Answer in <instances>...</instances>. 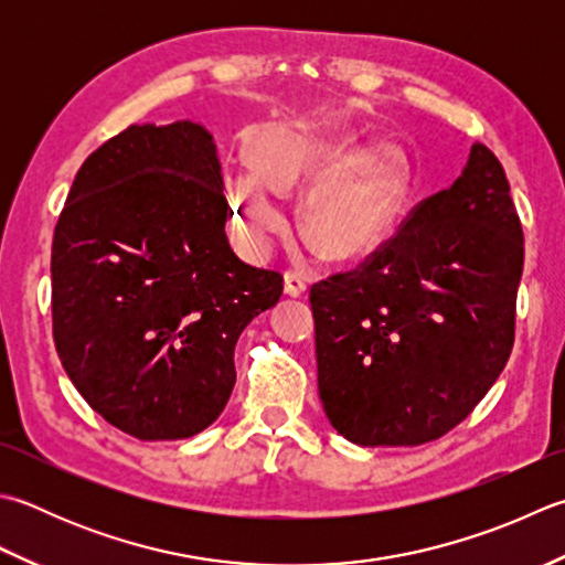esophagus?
<instances>
[{
	"mask_svg": "<svg viewBox=\"0 0 565 565\" xmlns=\"http://www.w3.org/2000/svg\"><path fill=\"white\" fill-rule=\"evenodd\" d=\"M306 291H308V281L303 279L301 274H296V271H286L284 274V294L286 296L298 298V296H303Z\"/></svg>",
	"mask_w": 565,
	"mask_h": 565,
	"instance_id": "esophagus-1",
	"label": "esophagus"
}]
</instances>
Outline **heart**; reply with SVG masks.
I'll return each mask as SVG.
<instances>
[{
  "mask_svg": "<svg viewBox=\"0 0 565 565\" xmlns=\"http://www.w3.org/2000/svg\"><path fill=\"white\" fill-rule=\"evenodd\" d=\"M350 125H271L247 143L252 171L230 179L232 223L249 252L264 257L289 235L291 220L276 195L306 193L303 220L313 245L330 259H360L392 235L406 198L399 143L358 147Z\"/></svg>",
  "mask_w": 565,
  "mask_h": 565,
  "instance_id": "obj_1",
  "label": "heart"
}]
</instances>
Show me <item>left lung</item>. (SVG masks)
<instances>
[{"instance_id": "left-lung-1", "label": "left lung", "mask_w": 565, "mask_h": 565, "mask_svg": "<svg viewBox=\"0 0 565 565\" xmlns=\"http://www.w3.org/2000/svg\"><path fill=\"white\" fill-rule=\"evenodd\" d=\"M524 235L494 153L472 143L362 269L311 289L318 394L362 448L422 446L466 418L514 345Z\"/></svg>"}]
</instances>
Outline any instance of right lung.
Returning a JSON list of instances; mask_svg holds the SVG:
<instances>
[{
	"label": "right lung",
	"mask_w": 565,
	"mask_h": 565,
	"mask_svg": "<svg viewBox=\"0 0 565 565\" xmlns=\"http://www.w3.org/2000/svg\"><path fill=\"white\" fill-rule=\"evenodd\" d=\"M223 188L203 125H131L85 159L55 225V350L83 399L139 440L223 414L242 330L284 291L232 252Z\"/></svg>",
	"instance_id": "add662e5"
}]
</instances>
